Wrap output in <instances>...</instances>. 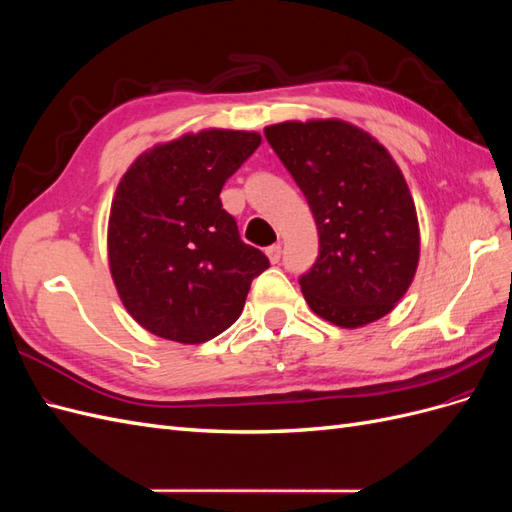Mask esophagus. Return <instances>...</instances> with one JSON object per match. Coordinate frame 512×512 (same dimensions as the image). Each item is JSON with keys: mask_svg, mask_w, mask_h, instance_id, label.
Masks as SVG:
<instances>
[{"mask_svg": "<svg viewBox=\"0 0 512 512\" xmlns=\"http://www.w3.org/2000/svg\"><path fill=\"white\" fill-rule=\"evenodd\" d=\"M267 256H269V260L273 262V265H277V262H280V258H282V245L280 243L269 245L267 247Z\"/></svg>", "mask_w": 512, "mask_h": 512, "instance_id": "obj_1", "label": "esophagus"}]
</instances>
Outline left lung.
<instances>
[{
	"mask_svg": "<svg viewBox=\"0 0 512 512\" xmlns=\"http://www.w3.org/2000/svg\"><path fill=\"white\" fill-rule=\"evenodd\" d=\"M265 136L318 228V258L299 280L307 305L344 329L389 314L421 254L414 200L391 153L342 119L284 121Z\"/></svg>",
	"mask_w": 512,
	"mask_h": 512,
	"instance_id": "left-lung-1",
	"label": "left lung"
}]
</instances>
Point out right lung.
<instances>
[{
  "label": "right lung",
  "instance_id": "1",
  "mask_svg": "<svg viewBox=\"0 0 512 512\" xmlns=\"http://www.w3.org/2000/svg\"><path fill=\"white\" fill-rule=\"evenodd\" d=\"M258 132L203 130L141 153L108 218V265L121 303L149 333L203 344L235 322L269 258L222 209L226 179L260 145Z\"/></svg>",
  "mask_w": 512,
  "mask_h": 512
}]
</instances>
